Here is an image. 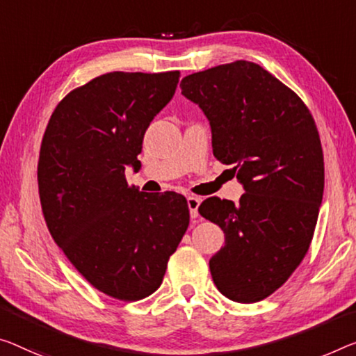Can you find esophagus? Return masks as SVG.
<instances>
[{"mask_svg":"<svg viewBox=\"0 0 356 356\" xmlns=\"http://www.w3.org/2000/svg\"><path fill=\"white\" fill-rule=\"evenodd\" d=\"M200 202H202V199H200V197H197V195H189L188 197V207H189L191 218H197V215H199L197 210H199Z\"/></svg>","mask_w":356,"mask_h":356,"instance_id":"34e87169","label":"esophagus"}]
</instances>
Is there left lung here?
I'll list each match as a JSON object with an SVG mask.
<instances>
[{
	"instance_id": "8db88e82",
	"label": "left lung",
	"mask_w": 356,
	"mask_h": 356,
	"mask_svg": "<svg viewBox=\"0 0 356 356\" xmlns=\"http://www.w3.org/2000/svg\"><path fill=\"white\" fill-rule=\"evenodd\" d=\"M181 94L210 121L213 156L234 165L238 204L199 207L224 232L210 259L220 293L258 302L277 291L309 251L323 199L325 162L309 108L258 63L237 60L183 78Z\"/></svg>"
}]
</instances>
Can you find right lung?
<instances>
[{
    "label": "right lung",
    "instance_id": "obj_1",
    "mask_svg": "<svg viewBox=\"0 0 356 356\" xmlns=\"http://www.w3.org/2000/svg\"><path fill=\"white\" fill-rule=\"evenodd\" d=\"M179 71H113L71 90L42 136L38 188L49 232L92 286L140 300L161 286L189 226L184 195L141 193L125 179L138 170L146 129L172 100Z\"/></svg>",
    "mask_w": 356,
    "mask_h": 356
}]
</instances>
